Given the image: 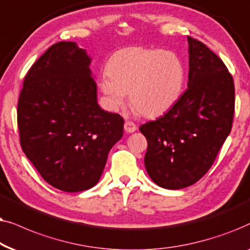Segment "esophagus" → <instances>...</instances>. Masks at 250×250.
<instances>
[{
  "instance_id": "1",
  "label": "esophagus",
  "mask_w": 250,
  "mask_h": 250,
  "mask_svg": "<svg viewBox=\"0 0 250 250\" xmlns=\"http://www.w3.org/2000/svg\"><path fill=\"white\" fill-rule=\"evenodd\" d=\"M137 127H136V125L130 120H127V121L125 122V130L127 132H134Z\"/></svg>"
}]
</instances>
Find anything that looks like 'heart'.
Returning a JSON list of instances; mask_svg holds the SVG:
<instances>
[{
  "label": "heart",
  "mask_w": 250,
  "mask_h": 250,
  "mask_svg": "<svg viewBox=\"0 0 250 250\" xmlns=\"http://www.w3.org/2000/svg\"><path fill=\"white\" fill-rule=\"evenodd\" d=\"M98 86L111 108L130 104L145 116L167 111L181 96L184 66L175 52L142 46L125 48L109 58Z\"/></svg>",
  "instance_id": "b5f03b06"
}]
</instances>
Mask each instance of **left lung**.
Here are the masks:
<instances>
[{"instance_id": "obj_1", "label": "left lung", "mask_w": 250, "mask_h": 250, "mask_svg": "<svg viewBox=\"0 0 250 250\" xmlns=\"http://www.w3.org/2000/svg\"><path fill=\"white\" fill-rule=\"evenodd\" d=\"M188 41V89L167 113L139 127L147 139V174L168 189L188 188L207 174L233 123L231 73L207 45L191 36Z\"/></svg>"}]
</instances>
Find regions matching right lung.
Listing matches in <instances>:
<instances>
[{
    "instance_id": "add662e5",
    "label": "right lung",
    "mask_w": 250,
    "mask_h": 250,
    "mask_svg": "<svg viewBox=\"0 0 250 250\" xmlns=\"http://www.w3.org/2000/svg\"><path fill=\"white\" fill-rule=\"evenodd\" d=\"M74 42L50 46L29 68L17 107L19 139L46 183L65 192L97 184L125 120L102 109L89 68Z\"/></svg>"
}]
</instances>
